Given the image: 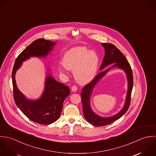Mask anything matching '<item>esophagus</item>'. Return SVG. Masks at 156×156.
Returning <instances> with one entry per match:
<instances>
[{"instance_id": "obj_1", "label": "esophagus", "mask_w": 156, "mask_h": 156, "mask_svg": "<svg viewBox=\"0 0 156 156\" xmlns=\"http://www.w3.org/2000/svg\"><path fill=\"white\" fill-rule=\"evenodd\" d=\"M72 90L73 91V92H76V90H77V86H73L72 87Z\"/></svg>"}]
</instances>
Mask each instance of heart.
Returning <instances> with one entry per match:
<instances>
[{
  "instance_id": "obj_1",
  "label": "heart",
  "mask_w": 156,
  "mask_h": 156,
  "mask_svg": "<svg viewBox=\"0 0 156 156\" xmlns=\"http://www.w3.org/2000/svg\"><path fill=\"white\" fill-rule=\"evenodd\" d=\"M62 64L58 66V70L64 72L66 70L74 71V76L80 84L90 82L96 75L99 58L94 51L85 47L75 48L67 51L62 59Z\"/></svg>"
}]
</instances>
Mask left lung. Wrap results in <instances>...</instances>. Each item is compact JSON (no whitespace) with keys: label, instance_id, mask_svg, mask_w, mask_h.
I'll return each mask as SVG.
<instances>
[{"label":"left lung","instance_id":"obj_1","mask_svg":"<svg viewBox=\"0 0 156 156\" xmlns=\"http://www.w3.org/2000/svg\"><path fill=\"white\" fill-rule=\"evenodd\" d=\"M105 49V56L101 64L100 70H102L110 64H114L106 70L99 72L94 80L86 84L83 89L81 101L83 104V110L85 119L91 124L96 126H102L110 124L121 118L128 110L131 101V95L133 86V76L131 67L123 54L113 44L104 43H102ZM113 67H118L124 69L127 75L128 80V90L126 102L123 109L116 115L108 118L101 117L95 114L92 111L90 105V99L94 87L97 83Z\"/></svg>","mask_w":156,"mask_h":156}]
</instances>
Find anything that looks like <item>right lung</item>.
<instances>
[{
    "label": "right lung",
    "mask_w": 156,
    "mask_h": 156,
    "mask_svg": "<svg viewBox=\"0 0 156 156\" xmlns=\"http://www.w3.org/2000/svg\"><path fill=\"white\" fill-rule=\"evenodd\" d=\"M56 42L38 38L34 41L16 58L12 72L14 99L23 113L32 121L42 125L51 124L60 117L64 100L69 95L70 89L49 75L46 78L43 94L37 100L28 99L18 89L15 75L22 62L31 57H45Z\"/></svg>",
    "instance_id": "obj_1"
}]
</instances>
